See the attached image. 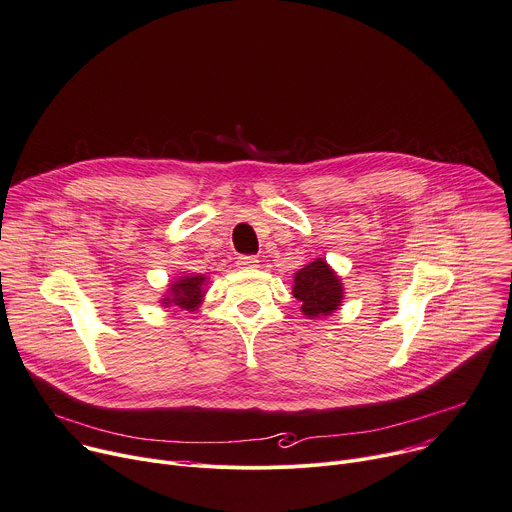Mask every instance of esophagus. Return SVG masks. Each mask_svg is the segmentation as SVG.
Returning <instances> with one entry per match:
<instances>
[{"label": "esophagus", "mask_w": 512, "mask_h": 512, "mask_svg": "<svg viewBox=\"0 0 512 512\" xmlns=\"http://www.w3.org/2000/svg\"><path fill=\"white\" fill-rule=\"evenodd\" d=\"M257 263H259V259L253 257V255H243V257H239V261H237V265H239L241 269H255Z\"/></svg>", "instance_id": "1"}]
</instances>
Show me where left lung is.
<instances>
[{
	"instance_id": "left-lung-1",
	"label": "left lung",
	"mask_w": 512,
	"mask_h": 512,
	"mask_svg": "<svg viewBox=\"0 0 512 512\" xmlns=\"http://www.w3.org/2000/svg\"><path fill=\"white\" fill-rule=\"evenodd\" d=\"M294 298L302 304L308 318H322L333 314L343 302V284L331 265L314 259L294 275Z\"/></svg>"
}]
</instances>
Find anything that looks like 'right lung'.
<instances>
[{"mask_svg": "<svg viewBox=\"0 0 512 512\" xmlns=\"http://www.w3.org/2000/svg\"><path fill=\"white\" fill-rule=\"evenodd\" d=\"M206 284H208L206 275H196V273L181 275L173 284H169L167 298H163L161 302L165 308L177 306L181 310L194 312L202 304V298L206 294V290H204Z\"/></svg>", "mask_w": 512, "mask_h": 512, "instance_id": "right-lung-1", "label": "right lung"}]
</instances>
